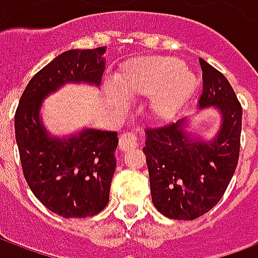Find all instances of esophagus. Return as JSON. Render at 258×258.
<instances>
[{
  "label": "esophagus",
  "instance_id": "esophagus-1",
  "mask_svg": "<svg viewBox=\"0 0 258 258\" xmlns=\"http://www.w3.org/2000/svg\"><path fill=\"white\" fill-rule=\"evenodd\" d=\"M118 146L121 151H130L133 148H137L138 146V134L137 133H124L118 140Z\"/></svg>",
  "mask_w": 258,
  "mask_h": 258
}]
</instances>
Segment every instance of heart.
<instances>
[{
	"mask_svg": "<svg viewBox=\"0 0 258 258\" xmlns=\"http://www.w3.org/2000/svg\"><path fill=\"white\" fill-rule=\"evenodd\" d=\"M116 84L130 98L152 96L153 113L168 117L188 101L198 80L179 59L148 56L124 64L116 74Z\"/></svg>",
	"mask_w": 258,
	"mask_h": 258,
	"instance_id": "heart-1",
	"label": "heart"
}]
</instances>
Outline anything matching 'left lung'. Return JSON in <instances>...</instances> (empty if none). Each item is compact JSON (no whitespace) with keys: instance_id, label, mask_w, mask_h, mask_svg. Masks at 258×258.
<instances>
[{"instance_id":"obj_1","label":"left lung","mask_w":258,"mask_h":258,"mask_svg":"<svg viewBox=\"0 0 258 258\" xmlns=\"http://www.w3.org/2000/svg\"><path fill=\"white\" fill-rule=\"evenodd\" d=\"M203 92L200 107L217 106L222 124L214 141L186 135L184 120L145 128L146 166L152 202L174 220H195L220 202L236 170L240 149L242 106L227 77L199 59Z\"/></svg>"}]
</instances>
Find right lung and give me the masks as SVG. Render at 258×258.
<instances>
[{"label": "right lung", "mask_w": 258, "mask_h": 258, "mask_svg": "<svg viewBox=\"0 0 258 258\" xmlns=\"http://www.w3.org/2000/svg\"><path fill=\"white\" fill-rule=\"evenodd\" d=\"M106 47L72 49L33 76L15 113L22 170L37 199L64 218L92 217L109 203L116 168V131L84 130L68 141L52 140L40 123L42 99L64 83L101 84Z\"/></svg>", "instance_id": "add662e5"}]
</instances>
